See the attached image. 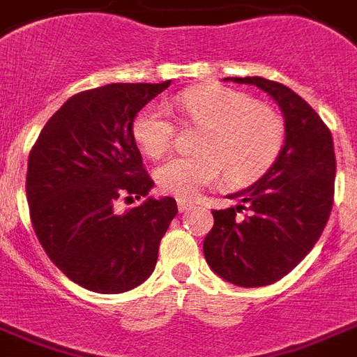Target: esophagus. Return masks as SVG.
<instances>
[{
  "label": "esophagus",
  "instance_id": "34e87169",
  "mask_svg": "<svg viewBox=\"0 0 357 357\" xmlns=\"http://www.w3.org/2000/svg\"><path fill=\"white\" fill-rule=\"evenodd\" d=\"M176 206L181 211H185L188 208H191V202L188 199H176Z\"/></svg>",
  "mask_w": 357,
  "mask_h": 357
}]
</instances>
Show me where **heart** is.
Segmentation results:
<instances>
[{
	"mask_svg": "<svg viewBox=\"0 0 357 357\" xmlns=\"http://www.w3.org/2000/svg\"><path fill=\"white\" fill-rule=\"evenodd\" d=\"M176 105L202 128L193 157H173L155 172L162 191L193 199L202 188L219 181L246 185L273 166L284 146V123L272 107L229 87H202L176 96ZM132 140L149 158L169 149L173 123L158 105H147L132 122Z\"/></svg>",
	"mask_w": 357,
	"mask_h": 357,
	"instance_id": "obj_1",
	"label": "heart"
}]
</instances>
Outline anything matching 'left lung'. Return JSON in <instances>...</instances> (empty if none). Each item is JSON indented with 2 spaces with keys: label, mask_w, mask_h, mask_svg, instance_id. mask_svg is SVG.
Here are the masks:
<instances>
[{
  "label": "left lung",
  "mask_w": 357,
  "mask_h": 357,
  "mask_svg": "<svg viewBox=\"0 0 357 357\" xmlns=\"http://www.w3.org/2000/svg\"><path fill=\"white\" fill-rule=\"evenodd\" d=\"M225 79L255 85L278 102L284 146L255 184L228 195L237 206L213 210L202 248L225 281L266 287L301 263L325 229L334 202V142L319 114L287 85L261 76Z\"/></svg>",
  "instance_id": "left-lung-1"
}]
</instances>
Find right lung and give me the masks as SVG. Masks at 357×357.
Here are the masks:
<instances>
[{"instance_id":"1","label":"right lung","mask_w":357,"mask_h":357,"mask_svg":"<svg viewBox=\"0 0 357 357\" xmlns=\"http://www.w3.org/2000/svg\"><path fill=\"white\" fill-rule=\"evenodd\" d=\"M169 84L82 91L52 114L29 153L26 200L38 241L70 281L96 294L142 284L178 213L172 197L116 210L120 200L142 199L155 185L131 128Z\"/></svg>"}]
</instances>
